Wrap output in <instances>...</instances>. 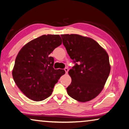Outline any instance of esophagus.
<instances>
[{"instance_id": "34e87169", "label": "esophagus", "mask_w": 129, "mask_h": 129, "mask_svg": "<svg viewBox=\"0 0 129 129\" xmlns=\"http://www.w3.org/2000/svg\"><path fill=\"white\" fill-rule=\"evenodd\" d=\"M64 71H65V72H66V74H67V73H68V71H69V69L67 68H65Z\"/></svg>"}]
</instances>
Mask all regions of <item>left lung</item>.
<instances>
[{
  "label": "left lung",
  "instance_id": "obj_1",
  "mask_svg": "<svg viewBox=\"0 0 129 129\" xmlns=\"http://www.w3.org/2000/svg\"><path fill=\"white\" fill-rule=\"evenodd\" d=\"M70 58L76 63L69 71L71 83L69 95L84 103L98 96L103 89L110 71L109 55L91 38L76 34L61 35Z\"/></svg>",
  "mask_w": 129,
  "mask_h": 129
}]
</instances>
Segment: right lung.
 I'll return each mask as SVG.
<instances>
[{
  "instance_id": "add662e5",
  "label": "right lung",
  "mask_w": 129,
  "mask_h": 129,
  "mask_svg": "<svg viewBox=\"0 0 129 129\" xmlns=\"http://www.w3.org/2000/svg\"><path fill=\"white\" fill-rule=\"evenodd\" d=\"M62 42L58 35H42L27 43L19 52L12 76L27 98L36 101L46 99L65 74L63 70L53 68L54 58L49 55Z\"/></svg>"
}]
</instances>
